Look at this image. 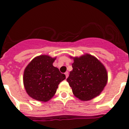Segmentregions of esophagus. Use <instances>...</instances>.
<instances>
[{"label": "esophagus", "mask_w": 129, "mask_h": 129, "mask_svg": "<svg viewBox=\"0 0 129 129\" xmlns=\"http://www.w3.org/2000/svg\"><path fill=\"white\" fill-rule=\"evenodd\" d=\"M65 75H66V78H67L69 77V72H66L65 73Z\"/></svg>", "instance_id": "esophagus-1"}]
</instances>
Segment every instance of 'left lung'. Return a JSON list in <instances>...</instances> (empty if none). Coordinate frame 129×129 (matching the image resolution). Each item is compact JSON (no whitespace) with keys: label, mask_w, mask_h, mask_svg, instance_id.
<instances>
[{"label":"left lung","mask_w":129,"mask_h":129,"mask_svg":"<svg viewBox=\"0 0 129 129\" xmlns=\"http://www.w3.org/2000/svg\"><path fill=\"white\" fill-rule=\"evenodd\" d=\"M74 63L67 81L72 92L80 101H87L99 95L107 83L105 66L96 57L86 54L72 57Z\"/></svg>","instance_id":"8db88e82"}]
</instances>
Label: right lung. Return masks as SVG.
Wrapping results in <instances>:
<instances>
[{
  "mask_svg": "<svg viewBox=\"0 0 129 129\" xmlns=\"http://www.w3.org/2000/svg\"><path fill=\"white\" fill-rule=\"evenodd\" d=\"M56 57L41 55L35 57L24 72L23 81L27 94L36 101L47 102L55 95L60 82L66 79L58 68L53 66Z\"/></svg>",
  "mask_w": 129,
  "mask_h": 129,
  "instance_id": "right-lung-1",
  "label": "right lung"
}]
</instances>
